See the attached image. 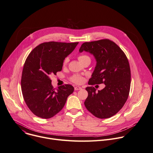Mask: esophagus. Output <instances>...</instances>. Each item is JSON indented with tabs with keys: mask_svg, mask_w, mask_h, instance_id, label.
<instances>
[{
	"mask_svg": "<svg viewBox=\"0 0 153 153\" xmlns=\"http://www.w3.org/2000/svg\"><path fill=\"white\" fill-rule=\"evenodd\" d=\"M81 89H82V88L80 87H74L75 90H81Z\"/></svg>",
	"mask_w": 153,
	"mask_h": 153,
	"instance_id": "1",
	"label": "esophagus"
}]
</instances>
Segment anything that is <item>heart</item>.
Here are the masks:
<instances>
[{"label":"heart","mask_w":153,"mask_h":153,"mask_svg":"<svg viewBox=\"0 0 153 153\" xmlns=\"http://www.w3.org/2000/svg\"><path fill=\"white\" fill-rule=\"evenodd\" d=\"M87 58H90V57L88 56V55H79V56L78 57V59L80 62L82 61L83 60H84ZM68 61V59H66L63 62V65H66ZM71 80L72 82L76 83V84H81V83H82L83 80H84V79H83V77L82 76H78V75H75V76H73L71 78Z\"/></svg>","instance_id":"heart-1"}]
</instances>
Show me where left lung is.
I'll return each mask as SVG.
<instances>
[{"label":"left lung","mask_w":153,"mask_h":153,"mask_svg":"<svg viewBox=\"0 0 153 153\" xmlns=\"http://www.w3.org/2000/svg\"><path fill=\"white\" fill-rule=\"evenodd\" d=\"M83 51L93 54L96 60L88 84L105 85L98 92L93 87H87L88 95L85 106L97 118H110L119 112L128 98L131 69L128 58L116 43L108 39L83 43L79 52Z\"/></svg>","instance_id":"8db88e82"}]
</instances>
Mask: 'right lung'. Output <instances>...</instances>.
<instances>
[{
    "instance_id": "right-lung-1",
    "label": "right lung",
    "mask_w": 153,
    "mask_h": 153,
    "mask_svg": "<svg viewBox=\"0 0 153 153\" xmlns=\"http://www.w3.org/2000/svg\"><path fill=\"white\" fill-rule=\"evenodd\" d=\"M79 42L50 41L34 48L26 59L21 77L24 100L31 112L45 119L53 117L64 107L74 87L69 84L57 90L52 85L50 76L62 71L65 59Z\"/></svg>"
}]
</instances>
